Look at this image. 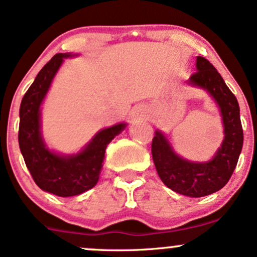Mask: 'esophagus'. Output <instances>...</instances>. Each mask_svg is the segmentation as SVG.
<instances>
[{
    "label": "esophagus",
    "instance_id": "1",
    "mask_svg": "<svg viewBox=\"0 0 257 257\" xmlns=\"http://www.w3.org/2000/svg\"><path fill=\"white\" fill-rule=\"evenodd\" d=\"M146 117H148V109H146V107H144L143 105L134 107L133 111H132V119L133 120L145 119Z\"/></svg>",
    "mask_w": 257,
    "mask_h": 257
}]
</instances>
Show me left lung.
Wrapping results in <instances>:
<instances>
[{
  "label": "left lung",
  "mask_w": 257,
  "mask_h": 257,
  "mask_svg": "<svg viewBox=\"0 0 257 257\" xmlns=\"http://www.w3.org/2000/svg\"><path fill=\"white\" fill-rule=\"evenodd\" d=\"M196 72L187 80L190 87L205 90L215 100L223 125V142L208 161H190L177 154L160 129L155 131L151 151L163 184L176 193L201 197L216 193L228 183L243 149V128L236 97L217 69L204 57H196Z\"/></svg>",
  "instance_id": "1"
}]
</instances>
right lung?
<instances>
[{"label": "right lung", "instance_id": "1", "mask_svg": "<svg viewBox=\"0 0 257 257\" xmlns=\"http://www.w3.org/2000/svg\"><path fill=\"white\" fill-rule=\"evenodd\" d=\"M78 56L72 52L53 56L36 75L19 108L18 142L25 165L41 190L62 197L80 195L96 185L107 145L126 126L123 122L100 129L73 154L49 148L41 131V106L64 60Z\"/></svg>", "mask_w": 257, "mask_h": 257}]
</instances>
